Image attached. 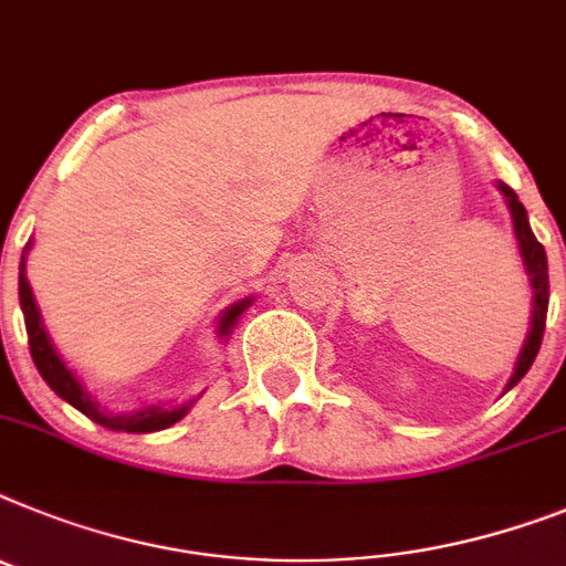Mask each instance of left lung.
I'll return each mask as SVG.
<instances>
[{
    "instance_id": "8db88e82",
    "label": "left lung",
    "mask_w": 566,
    "mask_h": 566,
    "mask_svg": "<svg viewBox=\"0 0 566 566\" xmlns=\"http://www.w3.org/2000/svg\"><path fill=\"white\" fill-rule=\"evenodd\" d=\"M501 195H504L506 209H510V217H513V231H515V243H518L521 263H524L526 280H530V289H533V315H530V332H526V340L518 352V360H515L513 378L506 380L504 392H510L521 378H524L530 366H533L535 355L541 349V337H544V326H547V306H549V274H547V251L544 245L535 240L533 229H530V217H526V209L521 206L518 195L506 182H495Z\"/></svg>"
}]
</instances>
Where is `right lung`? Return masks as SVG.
I'll list each match as a JSON object with an SVG mask.
<instances>
[{"label":"right lung","instance_id":"1","mask_svg":"<svg viewBox=\"0 0 566 566\" xmlns=\"http://www.w3.org/2000/svg\"><path fill=\"white\" fill-rule=\"evenodd\" d=\"M33 240H28L25 251H22V263H19V306H22V315H25L28 346H31V357L33 364H36V369H40L42 380H45L65 403L80 409L85 418H91V421L99 423V427L114 429V432H159V429H168L177 421H182L200 395L191 400H182V403H177V400H157V403H145V407L132 409V412H108V409L96 403L94 395L82 386V380L76 378L74 371L67 369V364L60 357V352L53 349L51 337H48L40 306L33 301L31 283H28L25 274V260ZM251 301H254V297H243V301L231 303V306H226L223 312H220L214 329V335L220 337V340L229 343L231 332L237 329V323H240L245 308L251 306Z\"/></svg>","mask_w":566,"mask_h":566}]
</instances>
